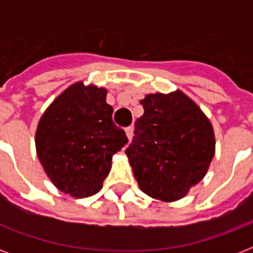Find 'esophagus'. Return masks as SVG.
<instances>
[{
    "mask_svg": "<svg viewBox=\"0 0 253 253\" xmlns=\"http://www.w3.org/2000/svg\"><path fill=\"white\" fill-rule=\"evenodd\" d=\"M126 135H127V138L131 140V139H132V135H134V127L132 126L126 127Z\"/></svg>",
    "mask_w": 253,
    "mask_h": 253,
    "instance_id": "1",
    "label": "esophagus"
}]
</instances>
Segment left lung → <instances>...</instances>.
<instances>
[{
	"label": "left lung",
	"instance_id": "8db88e82",
	"mask_svg": "<svg viewBox=\"0 0 253 253\" xmlns=\"http://www.w3.org/2000/svg\"><path fill=\"white\" fill-rule=\"evenodd\" d=\"M140 103L144 114L126 148L135 178L152 198L180 200L204 178L214 158L211 123L180 90L147 94Z\"/></svg>",
	"mask_w": 253,
	"mask_h": 253
}]
</instances>
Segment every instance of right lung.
Segmentation results:
<instances>
[{
  "label": "right lung",
  "mask_w": 253,
  "mask_h": 253,
  "mask_svg": "<svg viewBox=\"0 0 253 253\" xmlns=\"http://www.w3.org/2000/svg\"><path fill=\"white\" fill-rule=\"evenodd\" d=\"M106 89L76 83L42 115L35 135L38 158L53 185L85 198L98 193L113 155L125 147L126 132L113 122Z\"/></svg>",
  "instance_id": "1"
}]
</instances>
